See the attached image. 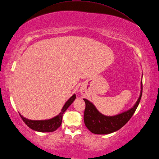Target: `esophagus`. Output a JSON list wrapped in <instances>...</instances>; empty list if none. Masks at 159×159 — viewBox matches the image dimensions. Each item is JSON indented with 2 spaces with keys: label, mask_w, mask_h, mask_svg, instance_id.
<instances>
[{
  "label": "esophagus",
  "mask_w": 159,
  "mask_h": 159,
  "mask_svg": "<svg viewBox=\"0 0 159 159\" xmlns=\"http://www.w3.org/2000/svg\"><path fill=\"white\" fill-rule=\"evenodd\" d=\"M84 92H82V94H84Z\"/></svg>",
  "instance_id": "esophagus-1"
}]
</instances>
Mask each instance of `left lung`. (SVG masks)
Instances as JSON below:
<instances>
[{
  "label": "left lung",
  "instance_id": "obj_1",
  "mask_svg": "<svg viewBox=\"0 0 159 159\" xmlns=\"http://www.w3.org/2000/svg\"><path fill=\"white\" fill-rule=\"evenodd\" d=\"M142 94V81H141L140 94L135 104L129 110L114 116H107L97 110L94 104L84 98L86 103L84 120L85 125L92 133L95 134H109L120 129L132 117L140 103Z\"/></svg>",
  "mask_w": 159,
  "mask_h": 159
}]
</instances>
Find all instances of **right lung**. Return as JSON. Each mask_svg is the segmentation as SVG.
I'll use <instances>...</instances> for the list:
<instances>
[{
    "label": "right lung",
    "instance_id": "add662e5",
    "mask_svg": "<svg viewBox=\"0 0 159 159\" xmlns=\"http://www.w3.org/2000/svg\"><path fill=\"white\" fill-rule=\"evenodd\" d=\"M76 95L74 94L65 102L63 107L62 108L61 113L52 119L46 120H30L24 117L20 113L19 115L25 124L32 129L40 132H52L61 126L63 113L74 101Z\"/></svg>",
    "mask_w": 159,
    "mask_h": 159
}]
</instances>
